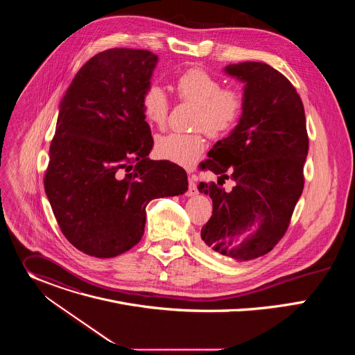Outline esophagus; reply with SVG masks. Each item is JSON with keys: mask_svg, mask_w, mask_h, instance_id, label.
I'll return each instance as SVG.
<instances>
[{"mask_svg": "<svg viewBox=\"0 0 355 355\" xmlns=\"http://www.w3.org/2000/svg\"><path fill=\"white\" fill-rule=\"evenodd\" d=\"M198 193V188H196V181L193 177H188V191L187 195L188 196H195Z\"/></svg>", "mask_w": 355, "mask_h": 355, "instance_id": "34e87169", "label": "esophagus"}]
</instances>
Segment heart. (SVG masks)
Segmentation results:
<instances>
[{"label": "heart", "mask_w": 355, "mask_h": 355, "mask_svg": "<svg viewBox=\"0 0 355 355\" xmlns=\"http://www.w3.org/2000/svg\"><path fill=\"white\" fill-rule=\"evenodd\" d=\"M174 89L181 103L195 105L192 133L171 132L162 135L155 141L157 157L180 164L192 166L204 153L207 140L204 128L214 137L227 135L240 121L244 98L234 88H222V81L209 71L192 67L177 76ZM140 108L150 126L163 128L170 112V101L157 84L147 85L140 95Z\"/></svg>", "instance_id": "obj_1"}]
</instances>
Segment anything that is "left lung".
<instances>
[{"label": "left lung", "instance_id": "left-lung-1", "mask_svg": "<svg viewBox=\"0 0 355 355\" xmlns=\"http://www.w3.org/2000/svg\"><path fill=\"white\" fill-rule=\"evenodd\" d=\"M243 81L244 108L237 126L219 140L200 168L218 182H199L214 211L200 230L211 251L237 261L270 252L284 237L302 195L309 137L305 110L291 81L266 63L229 64ZM235 181L225 190V179Z\"/></svg>", "mask_w": 355, "mask_h": 355}]
</instances>
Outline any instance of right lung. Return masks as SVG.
<instances>
[{
  "label": "right lung",
  "mask_w": 355,
  "mask_h": 355,
  "mask_svg": "<svg viewBox=\"0 0 355 355\" xmlns=\"http://www.w3.org/2000/svg\"><path fill=\"white\" fill-rule=\"evenodd\" d=\"M156 64L148 50L108 49L78 70L62 99L44 191L62 233L88 256L130 250L148 202L188 189L184 168L147 157L153 137L140 95Z\"/></svg>",
  "instance_id": "1"
}]
</instances>
